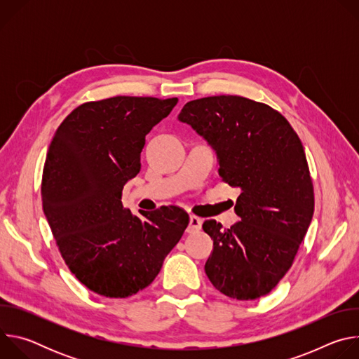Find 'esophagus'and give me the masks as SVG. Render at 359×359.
Returning a JSON list of instances; mask_svg holds the SVG:
<instances>
[{
	"mask_svg": "<svg viewBox=\"0 0 359 359\" xmlns=\"http://www.w3.org/2000/svg\"><path fill=\"white\" fill-rule=\"evenodd\" d=\"M201 223L203 220L197 216H190V222H189V227H187V233H196L201 229Z\"/></svg>",
	"mask_w": 359,
	"mask_h": 359,
	"instance_id": "1",
	"label": "esophagus"
}]
</instances>
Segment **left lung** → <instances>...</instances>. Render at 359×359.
<instances>
[{
	"mask_svg": "<svg viewBox=\"0 0 359 359\" xmlns=\"http://www.w3.org/2000/svg\"><path fill=\"white\" fill-rule=\"evenodd\" d=\"M216 150L219 175L241 190L230 229L206 220L213 240L204 266L212 284L236 299L269 294L292 266L314 215L302 143L271 107L236 95L190 100L179 114Z\"/></svg>",
	"mask_w": 359,
	"mask_h": 359,
	"instance_id": "1",
	"label": "left lung"
}]
</instances>
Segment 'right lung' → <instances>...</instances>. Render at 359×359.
Segmentation results:
<instances>
[{
	"mask_svg": "<svg viewBox=\"0 0 359 359\" xmlns=\"http://www.w3.org/2000/svg\"><path fill=\"white\" fill-rule=\"evenodd\" d=\"M177 97L86 102L57 129L42 172V209L71 273L90 291L126 298L146 288L182 238L189 215L165 206L133 216L122 190L140 170L144 137Z\"/></svg>",
	"mask_w": 359,
	"mask_h": 359,
	"instance_id": "right-lung-1",
	"label": "right lung"
}]
</instances>
